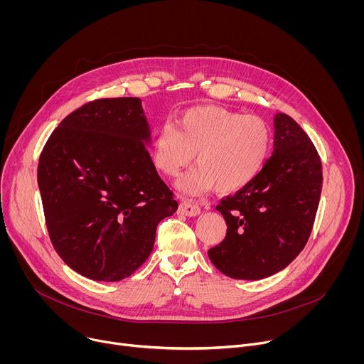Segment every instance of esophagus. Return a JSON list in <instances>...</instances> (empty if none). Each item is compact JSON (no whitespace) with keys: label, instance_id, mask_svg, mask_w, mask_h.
<instances>
[{"label":"esophagus","instance_id":"esophagus-1","mask_svg":"<svg viewBox=\"0 0 364 364\" xmlns=\"http://www.w3.org/2000/svg\"><path fill=\"white\" fill-rule=\"evenodd\" d=\"M178 213H180V215H184V216L193 218V216L200 215V207H198L197 204L191 203V201H183V203H180V205H178Z\"/></svg>","mask_w":364,"mask_h":364}]
</instances>
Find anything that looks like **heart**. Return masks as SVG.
Returning <instances> with one entry per match:
<instances>
[{
	"label": "heart",
	"instance_id": "heart-1",
	"mask_svg": "<svg viewBox=\"0 0 364 364\" xmlns=\"http://www.w3.org/2000/svg\"><path fill=\"white\" fill-rule=\"evenodd\" d=\"M271 145L264 119L220 107L184 112L177 125H164L152 144V161L161 173L176 177L191 164H200L178 181V188L197 194L215 186L219 193L246 187L262 170Z\"/></svg>",
	"mask_w": 364,
	"mask_h": 364
}]
</instances>
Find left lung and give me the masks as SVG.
<instances>
[{"instance_id":"obj_1","label":"left lung","mask_w":364,"mask_h":364,"mask_svg":"<svg viewBox=\"0 0 364 364\" xmlns=\"http://www.w3.org/2000/svg\"><path fill=\"white\" fill-rule=\"evenodd\" d=\"M274 127V154L262 170L216 205L228 230L207 255L235 279H262L282 271L314 226L323 187L320 155L289 115L277 114Z\"/></svg>"}]
</instances>
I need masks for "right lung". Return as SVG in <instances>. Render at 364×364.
<instances>
[{"label":"right lung","mask_w":364,"mask_h":364,"mask_svg":"<svg viewBox=\"0 0 364 364\" xmlns=\"http://www.w3.org/2000/svg\"><path fill=\"white\" fill-rule=\"evenodd\" d=\"M139 97L87 102L48 136L37 181L51 245L77 274L115 282L148 259L178 203L146 151Z\"/></svg>","instance_id":"obj_1"}]
</instances>
